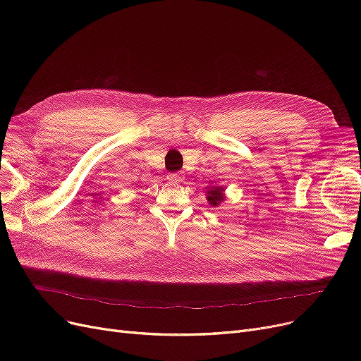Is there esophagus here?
Segmentation results:
<instances>
[{
    "instance_id": "1",
    "label": "esophagus",
    "mask_w": 361,
    "mask_h": 361,
    "mask_svg": "<svg viewBox=\"0 0 361 361\" xmlns=\"http://www.w3.org/2000/svg\"><path fill=\"white\" fill-rule=\"evenodd\" d=\"M168 180L173 183H180L183 180V176L178 173H171V174H168Z\"/></svg>"
}]
</instances>
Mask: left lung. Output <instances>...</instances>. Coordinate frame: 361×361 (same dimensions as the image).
I'll return each instance as SVG.
<instances>
[{
  "label": "left lung",
  "mask_w": 361,
  "mask_h": 361,
  "mask_svg": "<svg viewBox=\"0 0 361 361\" xmlns=\"http://www.w3.org/2000/svg\"><path fill=\"white\" fill-rule=\"evenodd\" d=\"M207 202H209L212 206H218L222 202V188L221 187H214L209 188V192H207Z\"/></svg>",
  "instance_id": "1"
}]
</instances>
